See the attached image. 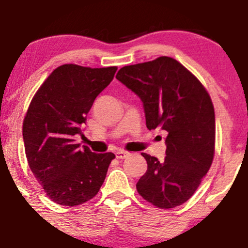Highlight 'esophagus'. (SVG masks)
Returning <instances> with one entry per match:
<instances>
[{
  "label": "esophagus",
  "instance_id": "1",
  "mask_svg": "<svg viewBox=\"0 0 248 248\" xmlns=\"http://www.w3.org/2000/svg\"><path fill=\"white\" fill-rule=\"evenodd\" d=\"M116 157L119 159H124V158H126L127 156H128L129 155V152H127V151H124V150H119V151H116Z\"/></svg>",
  "mask_w": 248,
  "mask_h": 248
}]
</instances>
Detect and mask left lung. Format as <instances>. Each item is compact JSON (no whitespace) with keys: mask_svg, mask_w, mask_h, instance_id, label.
Instances as JSON below:
<instances>
[{"mask_svg":"<svg viewBox=\"0 0 248 248\" xmlns=\"http://www.w3.org/2000/svg\"><path fill=\"white\" fill-rule=\"evenodd\" d=\"M116 79L138 94L146 127L168 133L163 161L141 154L147 170L137 191L156 207L171 209L191 198L215 156V109L202 84L168 56L124 66Z\"/></svg>","mask_w":248,"mask_h":248,"instance_id":"1","label":"left lung"}]
</instances>
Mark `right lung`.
<instances>
[{
	"label": "right lung",
	"instance_id": "right-lung-1",
	"mask_svg": "<svg viewBox=\"0 0 248 248\" xmlns=\"http://www.w3.org/2000/svg\"><path fill=\"white\" fill-rule=\"evenodd\" d=\"M117 67L62 64L32 98L22 124L25 154L34 177L56 204L77 206L98 193L115 158L80 147V134L96 97L114 79Z\"/></svg>",
	"mask_w": 248,
	"mask_h": 248
}]
</instances>
